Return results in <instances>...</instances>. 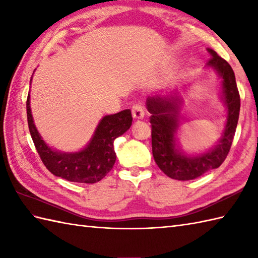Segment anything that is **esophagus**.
<instances>
[{
    "label": "esophagus",
    "mask_w": 258,
    "mask_h": 258,
    "mask_svg": "<svg viewBox=\"0 0 258 258\" xmlns=\"http://www.w3.org/2000/svg\"><path fill=\"white\" fill-rule=\"evenodd\" d=\"M132 115L135 119H142L144 117V108L140 104H135L132 107Z\"/></svg>",
    "instance_id": "34e87169"
}]
</instances>
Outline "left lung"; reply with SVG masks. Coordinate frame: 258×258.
<instances>
[{"label":"left lung","instance_id":"obj_1","mask_svg":"<svg viewBox=\"0 0 258 258\" xmlns=\"http://www.w3.org/2000/svg\"><path fill=\"white\" fill-rule=\"evenodd\" d=\"M211 54L207 67L213 68L222 79V100L227 107V122L224 134L218 143L197 156H189L178 149L176 132L178 128L179 97L174 94L155 95L146 101L147 111L152 115V151L155 163L168 177L178 180H189L217 168L225 161L237 127L240 97L234 71L225 59L207 48Z\"/></svg>","mask_w":258,"mask_h":258}]
</instances>
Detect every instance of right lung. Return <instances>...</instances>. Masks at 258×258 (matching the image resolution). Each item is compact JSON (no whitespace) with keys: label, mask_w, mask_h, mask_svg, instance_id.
Returning a JSON list of instances; mask_svg holds the SVG:
<instances>
[{"label":"right lung","mask_w":258,"mask_h":258,"mask_svg":"<svg viewBox=\"0 0 258 258\" xmlns=\"http://www.w3.org/2000/svg\"><path fill=\"white\" fill-rule=\"evenodd\" d=\"M26 113L32 140L45 167L55 176L85 184L100 182L113 168L116 161L114 140L123 135L133 120L130 109L106 115L98 123L86 147L80 152L63 153L51 149L37 132L31 112L30 94L26 100Z\"/></svg>","instance_id":"1"}]
</instances>
